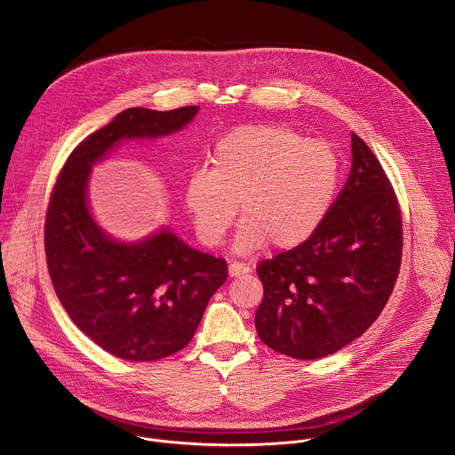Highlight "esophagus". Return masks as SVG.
I'll list each match as a JSON object with an SVG mask.
<instances>
[{
	"label": "esophagus",
	"mask_w": 455,
	"mask_h": 455,
	"mask_svg": "<svg viewBox=\"0 0 455 455\" xmlns=\"http://www.w3.org/2000/svg\"><path fill=\"white\" fill-rule=\"evenodd\" d=\"M251 271V267L250 266H246V264H243V262H230L228 264V275L230 276H241V275H246V273H250Z\"/></svg>",
	"instance_id": "34e87169"
}]
</instances>
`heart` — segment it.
<instances>
[{"label":"heart","mask_w":455,"mask_h":455,"mask_svg":"<svg viewBox=\"0 0 455 455\" xmlns=\"http://www.w3.org/2000/svg\"><path fill=\"white\" fill-rule=\"evenodd\" d=\"M339 184L341 161L329 142L280 124L246 126L216 144L212 168L193 172L186 204L209 246L223 243L241 202L237 251H257L267 241L294 248L325 221Z\"/></svg>","instance_id":"1"}]
</instances>
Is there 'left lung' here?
Masks as SVG:
<instances>
[{
  "label": "left lung",
  "instance_id": "1",
  "mask_svg": "<svg viewBox=\"0 0 455 455\" xmlns=\"http://www.w3.org/2000/svg\"><path fill=\"white\" fill-rule=\"evenodd\" d=\"M352 172L320 228L257 264L264 298L257 334L292 359H320L380 316L402 264V211L370 146L352 133Z\"/></svg>",
  "mask_w": 455,
  "mask_h": 455
}]
</instances>
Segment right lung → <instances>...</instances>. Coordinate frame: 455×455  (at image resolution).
Segmentation results:
<instances>
[{
    "instance_id": "obj_1",
    "label": "right lung",
    "mask_w": 455,
    "mask_h": 455,
    "mask_svg": "<svg viewBox=\"0 0 455 455\" xmlns=\"http://www.w3.org/2000/svg\"><path fill=\"white\" fill-rule=\"evenodd\" d=\"M196 112L123 110L71 151L50 196L44 251L55 292L89 339L124 361H159L188 347L228 266L168 230L135 244L107 237L87 209L91 166L117 140L177 132Z\"/></svg>"
}]
</instances>
